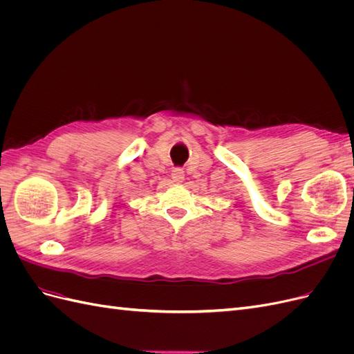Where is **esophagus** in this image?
Masks as SVG:
<instances>
[{"label":"esophagus","mask_w":354,"mask_h":354,"mask_svg":"<svg viewBox=\"0 0 354 354\" xmlns=\"http://www.w3.org/2000/svg\"><path fill=\"white\" fill-rule=\"evenodd\" d=\"M171 176H173V180L176 181V183H181V181L185 180V171L181 168H174L173 174H171Z\"/></svg>","instance_id":"esophagus-1"}]
</instances>
